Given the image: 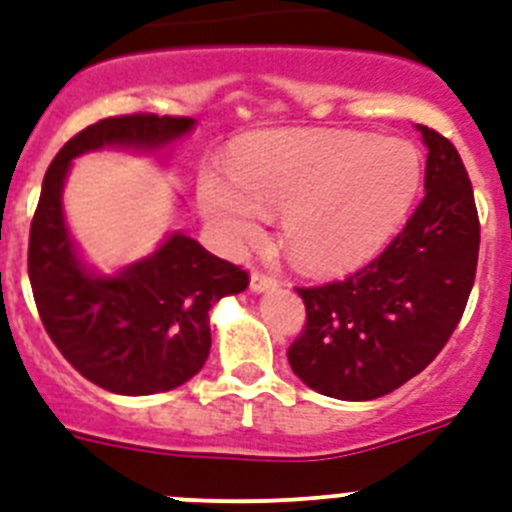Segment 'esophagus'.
Instances as JSON below:
<instances>
[{"instance_id": "esophagus-1", "label": "esophagus", "mask_w": 512, "mask_h": 512, "mask_svg": "<svg viewBox=\"0 0 512 512\" xmlns=\"http://www.w3.org/2000/svg\"><path fill=\"white\" fill-rule=\"evenodd\" d=\"M279 282L264 271H253L251 274V289L256 295H264V292H271V289H277Z\"/></svg>"}]
</instances>
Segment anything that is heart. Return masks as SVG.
<instances>
[{"instance_id": "b5f03b06", "label": "heart", "mask_w": 512, "mask_h": 512, "mask_svg": "<svg viewBox=\"0 0 512 512\" xmlns=\"http://www.w3.org/2000/svg\"><path fill=\"white\" fill-rule=\"evenodd\" d=\"M420 156L402 138L295 130L235 143L228 171L202 169L197 210L212 241L235 253L282 212V243L307 274L336 277L372 261L408 215Z\"/></svg>"}]
</instances>
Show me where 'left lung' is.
<instances>
[{
  "label": "left lung",
  "mask_w": 512,
  "mask_h": 512,
  "mask_svg": "<svg viewBox=\"0 0 512 512\" xmlns=\"http://www.w3.org/2000/svg\"><path fill=\"white\" fill-rule=\"evenodd\" d=\"M418 133L425 197L402 233L346 282L297 289L307 323L287 359L325 397L390 395L436 359L467 307L479 253L472 182L451 140Z\"/></svg>",
  "instance_id": "obj_1"
}]
</instances>
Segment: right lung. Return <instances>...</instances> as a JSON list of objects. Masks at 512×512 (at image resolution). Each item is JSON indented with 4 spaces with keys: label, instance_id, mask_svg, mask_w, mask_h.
Listing matches in <instances>:
<instances>
[{
    "label": "right lung",
    "instance_id": "right-lung-1",
    "mask_svg": "<svg viewBox=\"0 0 512 512\" xmlns=\"http://www.w3.org/2000/svg\"><path fill=\"white\" fill-rule=\"evenodd\" d=\"M192 117H107L66 143L48 166L30 225L27 274L40 320L81 377L115 395L143 397L189 382L210 356V310L248 287V274L182 230L112 274L81 259L63 212L74 158L117 151L161 156L194 130Z\"/></svg>",
    "mask_w": 512,
    "mask_h": 512
}]
</instances>
